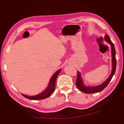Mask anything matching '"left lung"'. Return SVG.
<instances>
[{
    "instance_id": "8db88e82",
    "label": "left lung",
    "mask_w": 124,
    "mask_h": 124,
    "mask_svg": "<svg viewBox=\"0 0 124 124\" xmlns=\"http://www.w3.org/2000/svg\"><path fill=\"white\" fill-rule=\"evenodd\" d=\"M105 40L106 41L111 45V47H112V63H113V69H112V74L109 77V78L105 81L104 83L102 84V85L96 86L94 87H87L84 85L83 83V80L81 79L80 73L79 72H77V78L76 80V86L78 89L80 90L81 91L84 92L85 93H96V92H98L102 91L105 88H106L107 85H108L109 83L110 82L111 79L114 75V73L115 72V70H116V57H115V54H116V52H115V49L114 47V45L113 43L111 41L110 39V37L108 35H105Z\"/></svg>"
}]
</instances>
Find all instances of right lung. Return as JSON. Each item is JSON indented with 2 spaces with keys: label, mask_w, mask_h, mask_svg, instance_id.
I'll return each instance as SVG.
<instances>
[{
  "label": "right lung",
  "mask_w": 124,
  "mask_h": 124,
  "mask_svg": "<svg viewBox=\"0 0 124 124\" xmlns=\"http://www.w3.org/2000/svg\"><path fill=\"white\" fill-rule=\"evenodd\" d=\"M61 70V69L58 70L57 72L54 73V75L52 77L51 79H50V83L48 85V86L46 88L44 91L41 92L39 95L34 96H27L26 95H22L23 96H24V97H26L28 99L32 100H43L45 99V98H47L49 97V96H51L53 92L54 91V89H55V86H56V80L57 77L58 76V74H59Z\"/></svg>",
  "instance_id": "right-lung-1"
}]
</instances>
